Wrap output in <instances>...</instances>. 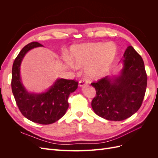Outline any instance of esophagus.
<instances>
[{"instance_id":"34e87169","label":"esophagus","mask_w":158,"mask_h":158,"mask_svg":"<svg viewBox=\"0 0 158 158\" xmlns=\"http://www.w3.org/2000/svg\"><path fill=\"white\" fill-rule=\"evenodd\" d=\"M88 84V82L85 80H80L79 81V85L80 87L84 86V85H85Z\"/></svg>"}]
</instances>
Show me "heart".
Instances as JSON below:
<instances>
[{
  "instance_id": "b5f03b06",
  "label": "heart",
  "mask_w": 158,
  "mask_h": 158,
  "mask_svg": "<svg viewBox=\"0 0 158 158\" xmlns=\"http://www.w3.org/2000/svg\"><path fill=\"white\" fill-rule=\"evenodd\" d=\"M117 55V47L113 42H102L78 45L71 49V60L66 56L70 67H84L91 80L104 77L111 69Z\"/></svg>"
}]
</instances>
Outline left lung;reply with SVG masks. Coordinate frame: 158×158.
I'll return each instance as SVG.
<instances>
[{"label":"left lung","instance_id":"left-lung-1","mask_svg":"<svg viewBox=\"0 0 158 158\" xmlns=\"http://www.w3.org/2000/svg\"><path fill=\"white\" fill-rule=\"evenodd\" d=\"M123 68L118 77L105 78L91 83L96 90L92 109L107 120L121 121L131 117L142 106L147 86V74L141 56L132 46L122 59Z\"/></svg>","mask_w":158,"mask_h":158}]
</instances>
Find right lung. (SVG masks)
I'll return each mask as SVG.
<instances>
[{"label": "right lung", "instance_id": "right-lung-1", "mask_svg": "<svg viewBox=\"0 0 158 158\" xmlns=\"http://www.w3.org/2000/svg\"><path fill=\"white\" fill-rule=\"evenodd\" d=\"M41 46L40 43L33 41L26 45L19 52L12 66L11 86L16 103L23 115L32 122L49 125L64 116L69 106V95L77 89L78 82L60 78L45 93H28L21 82V62L27 51Z\"/></svg>", "mask_w": 158, "mask_h": 158}]
</instances>
